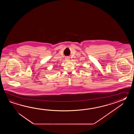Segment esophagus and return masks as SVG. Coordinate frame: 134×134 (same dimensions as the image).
I'll return each mask as SVG.
<instances>
[{
    "mask_svg": "<svg viewBox=\"0 0 134 134\" xmlns=\"http://www.w3.org/2000/svg\"><path fill=\"white\" fill-rule=\"evenodd\" d=\"M65 60H66V61H68L70 60V58H69V57H66V58H65Z\"/></svg>",
    "mask_w": 134,
    "mask_h": 134,
    "instance_id": "34e87169",
    "label": "esophagus"
}]
</instances>
